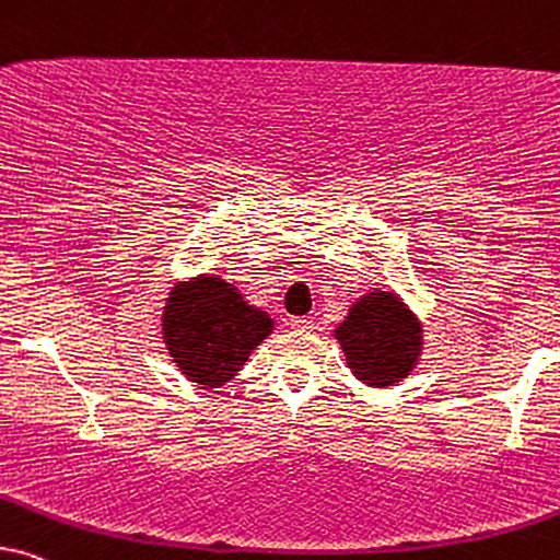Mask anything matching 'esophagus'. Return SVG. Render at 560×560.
<instances>
[{
  "mask_svg": "<svg viewBox=\"0 0 560 560\" xmlns=\"http://www.w3.org/2000/svg\"><path fill=\"white\" fill-rule=\"evenodd\" d=\"M290 326H293V329H298V331H308V329H314V318H311V316H295V318H290Z\"/></svg>",
  "mask_w": 560,
  "mask_h": 560,
  "instance_id": "34e87169",
  "label": "esophagus"
}]
</instances>
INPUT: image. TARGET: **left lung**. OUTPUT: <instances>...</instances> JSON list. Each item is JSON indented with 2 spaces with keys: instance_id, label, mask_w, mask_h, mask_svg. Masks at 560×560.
Returning a JSON list of instances; mask_svg holds the SVG:
<instances>
[{
  "instance_id": "left-lung-1",
  "label": "left lung",
  "mask_w": 560,
  "mask_h": 560,
  "mask_svg": "<svg viewBox=\"0 0 560 560\" xmlns=\"http://www.w3.org/2000/svg\"><path fill=\"white\" fill-rule=\"evenodd\" d=\"M334 339L342 347L347 368L370 388L398 386L419 365L424 329L419 316L394 290L373 288L360 295L337 324Z\"/></svg>"
}]
</instances>
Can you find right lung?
I'll return each instance as SVG.
<instances>
[{
	"label": "right lung",
	"instance_id": "add662e5",
	"mask_svg": "<svg viewBox=\"0 0 560 560\" xmlns=\"http://www.w3.org/2000/svg\"><path fill=\"white\" fill-rule=\"evenodd\" d=\"M275 329L270 314L244 301L221 275L174 282L162 311V339L179 373L200 388H221Z\"/></svg>",
	"mask_w": 560,
	"mask_h": 560
}]
</instances>
